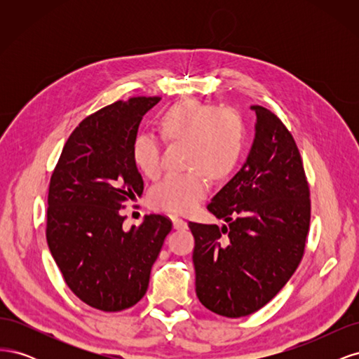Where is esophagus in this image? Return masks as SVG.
I'll return each mask as SVG.
<instances>
[{
	"label": "esophagus",
	"mask_w": 359,
	"mask_h": 359,
	"mask_svg": "<svg viewBox=\"0 0 359 359\" xmlns=\"http://www.w3.org/2000/svg\"><path fill=\"white\" fill-rule=\"evenodd\" d=\"M172 223H173V227H175V229H187V222L182 220V219H178V217H173Z\"/></svg>",
	"instance_id": "obj_1"
}]
</instances>
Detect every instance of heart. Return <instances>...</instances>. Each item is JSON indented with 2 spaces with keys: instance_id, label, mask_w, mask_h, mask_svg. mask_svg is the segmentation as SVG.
<instances>
[{
  "instance_id": "b5f03b06",
  "label": "heart",
  "mask_w": 359,
  "mask_h": 359,
  "mask_svg": "<svg viewBox=\"0 0 359 359\" xmlns=\"http://www.w3.org/2000/svg\"><path fill=\"white\" fill-rule=\"evenodd\" d=\"M161 135L166 140H189L187 168L184 173H169L153 190L156 208L175 214H190L208 191L206 175L219 180L233 170L243 154L244 123L229 109L184 99L172 104L160 118ZM137 169L149 178L161 170V144L156 135H139L132 147Z\"/></svg>"
}]
</instances>
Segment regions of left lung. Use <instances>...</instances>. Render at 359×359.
<instances>
[{"mask_svg": "<svg viewBox=\"0 0 359 359\" xmlns=\"http://www.w3.org/2000/svg\"><path fill=\"white\" fill-rule=\"evenodd\" d=\"M252 111L247 160L208 203L226 224L189 223L196 295L226 318L252 314L277 295L301 262L310 226V190L295 140L266 107Z\"/></svg>", "mask_w": 359, "mask_h": 359, "instance_id": "1", "label": "left lung"}]
</instances>
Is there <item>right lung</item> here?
Listing matches in <instances>:
<instances>
[{"label":"right lung","instance_id":"1","mask_svg":"<svg viewBox=\"0 0 359 359\" xmlns=\"http://www.w3.org/2000/svg\"><path fill=\"white\" fill-rule=\"evenodd\" d=\"M160 97L119 100L73 130L53 170L46 240L67 286L103 311L133 307L145 295L151 268L172 223L151 214L124 231V202L144 191L132 147L142 116Z\"/></svg>","mask_w":359,"mask_h":359}]
</instances>
